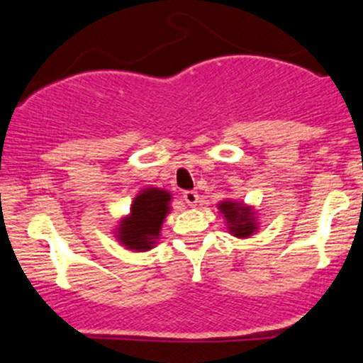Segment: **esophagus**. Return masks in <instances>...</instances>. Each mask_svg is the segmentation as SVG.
Segmentation results:
<instances>
[{"label": "esophagus", "mask_w": 363, "mask_h": 363, "mask_svg": "<svg viewBox=\"0 0 363 363\" xmlns=\"http://www.w3.org/2000/svg\"><path fill=\"white\" fill-rule=\"evenodd\" d=\"M182 198H184V201L189 206H196L199 203V194L196 193V191H186V193L182 194Z\"/></svg>", "instance_id": "34e87169"}]
</instances>
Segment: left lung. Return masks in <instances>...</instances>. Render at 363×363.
<instances>
[{"mask_svg": "<svg viewBox=\"0 0 363 363\" xmlns=\"http://www.w3.org/2000/svg\"><path fill=\"white\" fill-rule=\"evenodd\" d=\"M218 210L225 218L228 232L237 239H247L259 228L256 210L251 205H245L244 201L227 198L218 203Z\"/></svg>", "mask_w": 363, "mask_h": 363, "instance_id": "obj_1", "label": "left lung"}]
</instances>
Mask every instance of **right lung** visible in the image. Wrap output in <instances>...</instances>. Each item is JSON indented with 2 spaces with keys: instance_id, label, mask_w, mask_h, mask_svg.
<instances>
[{
  "instance_id": "obj_1",
  "label": "right lung",
  "mask_w": 363,
  "mask_h": 363,
  "mask_svg": "<svg viewBox=\"0 0 363 363\" xmlns=\"http://www.w3.org/2000/svg\"><path fill=\"white\" fill-rule=\"evenodd\" d=\"M172 194L162 187H145L133 199L129 213L114 228L116 239L124 249L145 252L155 247L160 239L162 225L170 213Z\"/></svg>"
}]
</instances>
